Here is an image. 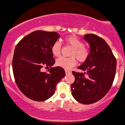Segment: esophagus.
<instances>
[{"label":"esophagus","instance_id":"esophagus-1","mask_svg":"<svg viewBox=\"0 0 125 125\" xmlns=\"http://www.w3.org/2000/svg\"><path fill=\"white\" fill-rule=\"evenodd\" d=\"M71 72L69 70H65V73H66V75H69V74L71 73Z\"/></svg>","mask_w":125,"mask_h":125}]
</instances>
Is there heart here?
Returning a JSON list of instances; mask_svg holds the SVG:
<instances>
[{
	"label": "heart",
	"instance_id": "b5f03b06",
	"mask_svg": "<svg viewBox=\"0 0 125 125\" xmlns=\"http://www.w3.org/2000/svg\"><path fill=\"white\" fill-rule=\"evenodd\" d=\"M65 42L67 44L72 47L70 55L71 57L65 58L60 57L56 61V65L58 67H62L64 69H70L76 65V59L80 62H83L89 56V51L87 49L83 47V43L81 40L75 36H70L66 38ZM62 45L60 42L56 41L53 43L51 47V52L53 55L55 57H58L60 55Z\"/></svg>",
	"mask_w": 125,
	"mask_h": 125
}]
</instances>
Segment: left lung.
Instances as JSON below:
<instances>
[{"mask_svg": "<svg viewBox=\"0 0 125 125\" xmlns=\"http://www.w3.org/2000/svg\"><path fill=\"white\" fill-rule=\"evenodd\" d=\"M83 39L90 45L89 56L78 67L83 73L72 72L75 80L71 89L77 102L89 104L101 100L110 90L115 76L116 60L104 39L95 34L84 35Z\"/></svg>", "mask_w": 125, "mask_h": 125, "instance_id": "1", "label": "left lung"}]
</instances>
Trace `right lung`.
<instances>
[{"label": "right lung", "instance_id": "add662e5", "mask_svg": "<svg viewBox=\"0 0 125 125\" xmlns=\"http://www.w3.org/2000/svg\"><path fill=\"white\" fill-rule=\"evenodd\" d=\"M59 37L57 32L37 30L23 37L15 47L12 60L15 82L23 95L32 100L50 98L57 83L65 76V70L60 67L51 68L49 73L42 71L43 66L54 65L51 47Z\"/></svg>", "mask_w": 125, "mask_h": 125}]
</instances>
